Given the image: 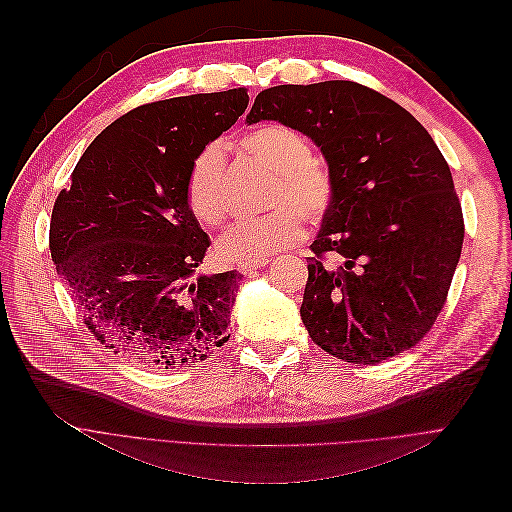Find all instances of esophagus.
I'll return each instance as SVG.
<instances>
[{"label": "esophagus", "mask_w": 512, "mask_h": 512, "mask_svg": "<svg viewBox=\"0 0 512 512\" xmlns=\"http://www.w3.org/2000/svg\"><path fill=\"white\" fill-rule=\"evenodd\" d=\"M265 265H269V260H247V262H241V265L237 267L241 273H252V271H256V269H260V267H265Z\"/></svg>", "instance_id": "34e87169"}]
</instances>
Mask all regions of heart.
I'll list each match as a JSON object with an SVG mask.
<instances>
[{
	"instance_id": "obj_1",
	"label": "heart",
	"mask_w": 512,
	"mask_h": 512,
	"mask_svg": "<svg viewBox=\"0 0 512 512\" xmlns=\"http://www.w3.org/2000/svg\"><path fill=\"white\" fill-rule=\"evenodd\" d=\"M239 149L273 173L267 205L271 213L232 226L218 243L226 262L265 260L303 241L307 222H320L335 200V175L329 164L312 156L309 138L282 123L262 126L239 136ZM185 196L196 220L218 228L232 213L222 143L198 149L185 177Z\"/></svg>"
}]
</instances>
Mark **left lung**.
Listing matches in <instances>:
<instances>
[{
	"mask_svg": "<svg viewBox=\"0 0 512 512\" xmlns=\"http://www.w3.org/2000/svg\"><path fill=\"white\" fill-rule=\"evenodd\" d=\"M262 119L312 138L335 175L307 258L309 337L363 365L416 346L446 303L466 232L438 145L404 106L352 81L269 87L247 123Z\"/></svg>",
	"mask_w": 512,
	"mask_h": 512,
	"instance_id": "left-lung-1",
	"label": "left lung"
}]
</instances>
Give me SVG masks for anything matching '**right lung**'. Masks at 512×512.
<instances>
[{
    "instance_id": "1",
    "label": "right lung",
    "mask_w": 512,
    "mask_h": 512,
    "mask_svg": "<svg viewBox=\"0 0 512 512\" xmlns=\"http://www.w3.org/2000/svg\"><path fill=\"white\" fill-rule=\"evenodd\" d=\"M247 89L136 106L102 130L61 190L51 258L89 333L132 363L173 369L228 342L241 275H200L209 237L185 196L192 158L247 108Z\"/></svg>"
}]
</instances>
